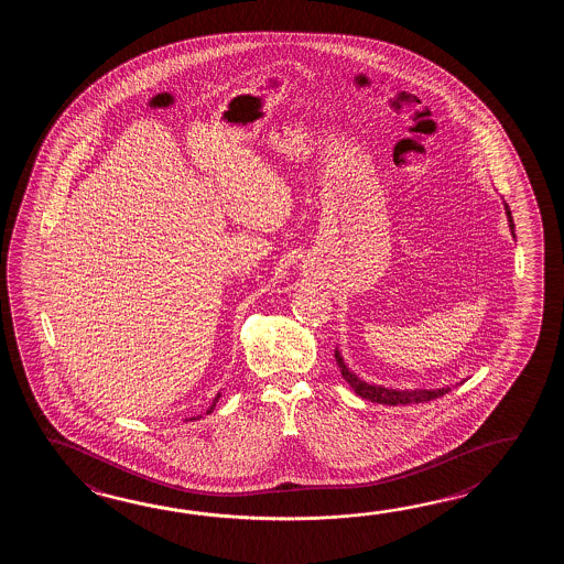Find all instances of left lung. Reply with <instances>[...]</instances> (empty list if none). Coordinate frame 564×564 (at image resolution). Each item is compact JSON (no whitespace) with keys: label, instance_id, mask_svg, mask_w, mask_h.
I'll return each instance as SVG.
<instances>
[{"label":"left lung","instance_id":"left-lung-1","mask_svg":"<svg viewBox=\"0 0 564 564\" xmlns=\"http://www.w3.org/2000/svg\"><path fill=\"white\" fill-rule=\"evenodd\" d=\"M503 209H506L510 231H512V236L516 238L512 212H510L508 204H503ZM335 359L338 369H340V375H343V379L352 387V391H355L357 395L362 397V399L372 401V403H381V405L425 403V401H432V399H437V397L445 395V393L452 391V387H442V389H389V387H383V384L367 383V381L360 379L359 375H355V372L348 369L347 362L343 359V355H340L338 348L335 350Z\"/></svg>","mask_w":564,"mask_h":564}]
</instances>
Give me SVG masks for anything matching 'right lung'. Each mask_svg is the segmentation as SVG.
Segmentation results:
<instances>
[{
  "label": "right lung",
  "instance_id": "right-lung-1",
  "mask_svg": "<svg viewBox=\"0 0 564 564\" xmlns=\"http://www.w3.org/2000/svg\"><path fill=\"white\" fill-rule=\"evenodd\" d=\"M219 397H221V393H217V395L214 397V403H212V405H209V409H207V411H205V413H212V411H214V408H216L217 401H219ZM189 421H195V417H192V420H189Z\"/></svg>",
  "mask_w": 564,
  "mask_h": 564
}]
</instances>
